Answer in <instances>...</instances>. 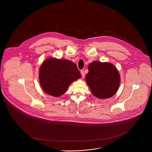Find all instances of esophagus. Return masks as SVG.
I'll return each instance as SVG.
<instances>
[{"mask_svg":"<svg viewBox=\"0 0 152 152\" xmlns=\"http://www.w3.org/2000/svg\"><path fill=\"white\" fill-rule=\"evenodd\" d=\"M81 75H82V77H84V76H85V74H84V71H83V70H81Z\"/></svg>","mask_w":152,"mask_h":152,"instance_id":"34e87169","label":"esophagus"}]
</instances>
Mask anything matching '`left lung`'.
<instances>
[{"label": "left lung", "mask_w": 152, "mask_h": 152, "mask_svg": "<svg viewBox=\"0 0 152 152\" xmlns=\"http://www.w3.org/2000/svg\"><path fill=\"white\" fill-rule=\"evenodd\" d=\"M85 80L92 94L98 99L110 98L119 87V73L113 64L93 61L88 66Z\"/></svg>", "instance_id": "left-lung-1"}]
</instances>
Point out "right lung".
Instances as JSON below:
<instances>
[{
    "label": "right lung",
    "mask_w": 152,
    "mask_h": 152,
    "mask_svg": "<svg viewBox=\"0 0 152 152\" xmlns=\"http://www.w3.org/2000/svg\"><path fill=\"white\" fill-rule=\"evenodd\" d=\"M81 77L76 64L64 59L47 58L42 64L39 71L43 91L54 97L63 95L71 83Z\"/></svg>",
    "instance_id": "right-lung-1"
}]
</instances>
